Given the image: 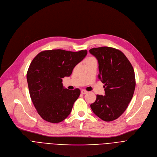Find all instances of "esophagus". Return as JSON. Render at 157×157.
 <instances>
[{"mask_svg": "<svg viewBox=\"0 0 157 157\" xmlns=\"http://www.w3.org/2000/svg\"><path fill=\"white\" fill-rule=\"evenodd\" d=\"M81 94H86V93H87V91H86V90H82L81 91Z\"/></svg>", "mask_w": 157, "mask_h": 157, "instance_id": "34e87169", "label": "esophagus"}]
</instances>
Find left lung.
Masks as SVG:
<instances>
[{
  "mask_svg": "<svg viewBox=\"0 0 157 157\" xmlns=\"http://www.w3.org/2000/svg\"><path fill=\"white\" fill-rule=\"evenodd\" d=\"M89 53L98 61V78L104 84L105 91V96H96L91 108L102 121H114L124 113L133 97L136 87L133 68L117 49L102 47L89 50Z\"/></svg>",
  "mask_w": 157,
  "mask_h": 157,
  "instance_id": "1",
  "label": "left lung"
}]
</instances>
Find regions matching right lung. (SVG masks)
Wrapping results in <instances>:
<instances>
[{
  "mask_svg": "<svg viewBox=\"0 0 157 157\" xmlns=\"http://www.w3.org/2000/svg\"><path fill=\"white\" fill-rule=\"evenodd\" d=\"M87 53V50H46L32 60L27 73L29 93L37 113L44 121L58 123L70 115L81 91L78 88H64L62 79L71 75Z\"/></svg>",
  "mask_w": 157,
  "mask_h": 157,
  "instance_id": "obj_1",
  "label": "right lung"
}]
</instances>
